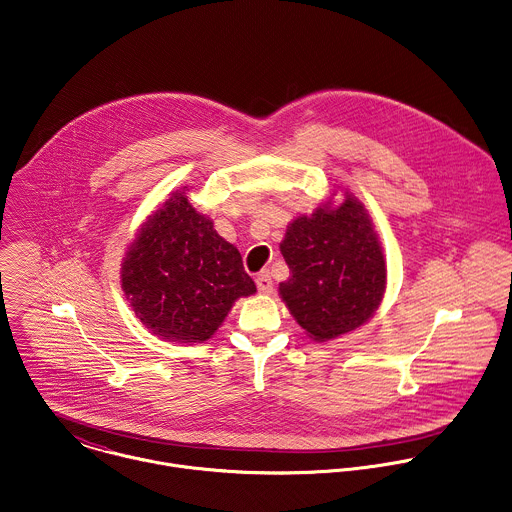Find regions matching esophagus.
Listing matches in <instances>:
<instances>
[{
    "label": "esophagus",
    "instance_id": "1",
    "mask_svg": "<svg viewBox=\"0 0 512 512\" xmlns=\"http://www.w3.org/2000/svg\"><path fill=\"white\" fill-rule=\"evenodd\" d=\"M255 283H257L259 293H263V295H269V293L273 291V279H271L269 271L259 273V275H257V279H255Z\"/></svg>",
    "mask_w": 512,
    "mask_h": 512
}]
</instances>
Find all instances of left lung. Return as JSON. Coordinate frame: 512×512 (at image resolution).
I'll return each instance as SVG.
<instances>
[{
    "label": "left lung",
    "instance_id": "obj_1",
    "mask_svg": "<svg viewBox=\"0 0 512 512\" xmlns=\"http://www.w3.org/2000/svg\"><path fill=\"white\" fill-rule=\"evenodd\" d=\"M289 279L279 293L315 341L367 323L381 305L387 267L365 207L347 193L341 207L297 217L281 243Z\"/></svg>",
    "mask_w": 512,
    "mask_h": 512
}]
</instances>
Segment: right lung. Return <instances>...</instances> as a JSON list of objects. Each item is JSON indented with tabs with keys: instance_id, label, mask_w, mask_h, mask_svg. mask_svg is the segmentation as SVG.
Returning <instances> with one entry per match:
<instances>
[{
	"instance_id": "right-lung-1",
	"label": "right lung",
	"mask_w": 512,
	"mask_h": 512,
	"mask_svg": "<svg viewBox=\"0 0 512 512\" xmlns=\"http://www.w3.org/2000/svg\"><path fill=\"white\" fill-rule=\"evenodd\" d=\"M121 287L139 321L169 341L203 343L255 283L237 247L197 213L183 191L147 219L121 265Z\"/></svg>"
}]
</instances>
